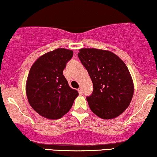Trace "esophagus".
I'll use <instances>...</instances> for the list:
<instances>
[{
    "label": "esophagus",
    "instance_id": "obj_1",
    "mask_svg": "<svg viewBox=\"0 0 157 157\" xmlns=\"http://www.w3.org/2000/svg\"><path fill=\"white\" fill-rule=\"evenodd\" d=\"M78 92H79V94H81L83 93V89L81 87H80V88H78Z\"/></svg>",
    "mask_w": 157,
    "mask_h": 157
}]
</instances>
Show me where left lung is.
<instances>
[{"mask_svg": "<svg viewBox=\"0 0 157 157\" xmlns=\"http://www.w3.org/2000/svg\"><path fill=\"white\" fill-rule=\"evenodd\" d=\"M78 56L93 83V93L86 98L91 110L103 119L119 117L134 95L127 66L114 53L101 49L81 48Z\"/></svg>", "mask_w": 157, "mask_h": 157, "instance_id": "1", "label": "left lung"}]
</instances>
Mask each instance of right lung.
Wrapping results in <instances>:
<instances>
[{"mask_svg":"<svg viewBox=\"0 0 157 157\" xmlns=\"http://www.w3.org/2000/svg\"><path fill=\"white\" fill-rule=\"evenodd\" d=\"M73 51L57 48L40 56L30 69L25 91L31 106L42 117L58 119L71 108L78 95L63 74Z\"/></svg>","mask_w":157,"mask_h":157,"instance_id":"1","label":"right lung"}]
</instances>
